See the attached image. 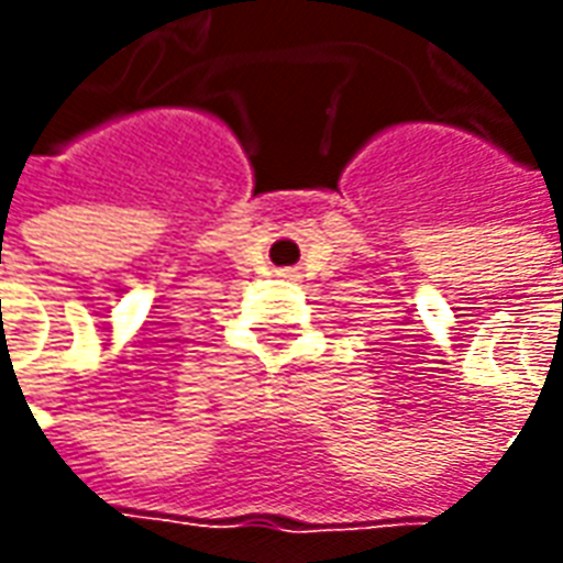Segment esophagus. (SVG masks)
Segmentation results:
<instances>
[{
  "label": "esophagus",
  "instance_id": "esophagus-1",
  "mask_svg": "<svg viewBox=\"0 0 563 563\" xmlns=\"http://www.w3.org/2000/svg\"><path fill=\"white\" fill-rule=\"evenodd\" d=\"M283 277H295V271H280Z\"/></svg>",
  "mask_w": 563,
  "mask_h": 563
}]
</instances>
